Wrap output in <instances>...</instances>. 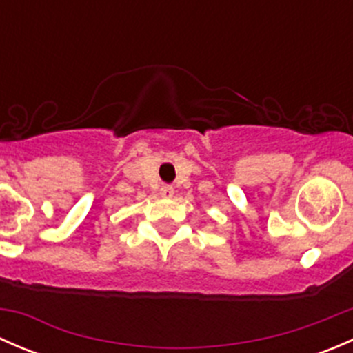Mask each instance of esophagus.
<instances>
[{
  "label": "esophagus",
  "instance_id": "34e87169",
  "mask_svg": "<svg viewBox=\"0 0 353 353\" xmlns=\"http://www.w3.org/2000/svg\"><path fill=\"white\" fill-rule=\"evenodd\" d=\"M160 194H162L163 198H172L174 188L172 186H162L160 188Z\"/></svg>",
  "mask_w": 353,
  "mask_h": 353
}]
</instances>
